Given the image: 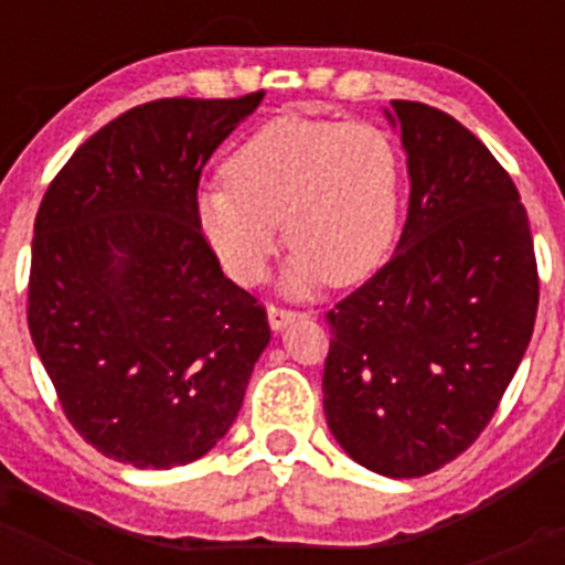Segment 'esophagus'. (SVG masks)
Masks as SVG:
<instances>
[{
  "label": "esophagus",
  "mask_w": 565,
  "mask_h": 565,
  "mask_svg": "<svg viewBox=\"0 0 565 565\" xmlns=\"http://www.w3.org/2000/svg\"><path fill=\"white\" fill-rule=\"evenodd\" d=\"M297 311H288V308H277V306H268V326L271 331H286L291 326L294 319H297Z\"/></svg>",
  "instance_id": "obj_1"
}]
</instances>
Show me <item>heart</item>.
Listing matches in <instances>:
<instances>
[{
  "instance_id": "1",
  "label": "heart",
  "mask_w": 565,
  "mask_h": 565,
  "mask_svg": "<svg viewBox=\"0 0 565 565\" xmlns=\"http://www.w3.org/2000/svg\"><path fill=\"white\" fill-rule=\"evenodd\" d=\"M404 163L387 129L364 121L279 115L254 129L226 161V181L198 192L194 214L223 268L243 286L268 274L282 239L294 248V297L322 282L356 286L396 243Z\"/></svg>"
}]
</instances>
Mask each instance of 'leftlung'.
<instances>
[{
    "instance_id": "1",
    "label": "left lung",
    "mask_w": 565,
    "mask_h": 565,
    "mask_svg": "<svg viewBox=\"0 0 565 565\" xmlns=\"http://www.w3.org/2000/svg\"><path fill=\"white\" fill-rule=\"evenodd\" d=\"M411 206L393 257L333 311L322 404L362 467L422 478L495 416L532 339L537 266L507 169L452 115L391 102Z\"/></svg>"
}]
</instances>
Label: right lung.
I'll list each match as a JSON object with an SVG mask.
<instances>
[{"label": "right lung", "mask_w": 565, "mask_h": 565, "mask_svg": "<svg viewBox=\"0 0 565 565\" xmlns=\"http://www.w3.org/2000/svg\"><path fill=\"white\" fill-rule=\"evenodd\" d=\"M263 96L127 109L44 192L30 337L64 416L113 461L206 456L271 339L266 308L223 274L194 214L203 167Z\"/></svg>", "instance_id": "right-lung-1"}]
</instances>
